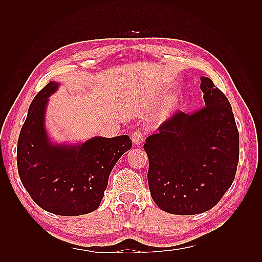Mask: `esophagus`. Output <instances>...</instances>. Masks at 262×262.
<instances>
[{"label":"esophagus","instance_id":"1","mask_svg":"<svg viewBox=\"0 0 262 262\" xmlns=\"http://www.w3.org/2000/svg\"><path fill=\"white\" fill-rule=\"evenodd\" d=\"M144 137H145V133L141 129H137L132 134V141L135 145H140V144L144 141Z\"/></svg>","mask_w":262,"mask_h":262}]
</instances>
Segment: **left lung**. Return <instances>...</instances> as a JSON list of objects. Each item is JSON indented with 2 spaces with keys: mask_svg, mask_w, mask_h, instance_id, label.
Segmentation results:
<instances>
[{
  "mask_svg": "<svg viewBox=\"0 0 262 262\" xmlns=\"http://www.w3.org/2000/svg\"><path fill=\"white\" fill-rule=\"evenodd\" d=\"M200 80L205 107L190 114L178 111L144 144L151 196L170 214L211 209L236 173L240 136L232 107L213 81Z\"/></svg>",
  "mask_w": 262,
  "mask_h": 262,
  "instance_id": "1",
  "label": "left lung"
}]
</instances>
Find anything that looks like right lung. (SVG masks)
<instances>
[{"mask_svg":"<svg viewBox=\"0 0 262 262\" xmlns=\"http://www.w3.org/2000/svg\"><path fill=\"white\" fill-rule=\"evenodd\" d=\"M57 88L51 81L30 103L18 138L16 163L22 185L39 207L79 216L99 207L111 170L133 144L127 135L97 136L79 145L53 144L45 129V111Z\"/></svg>","mask_w":262,"mask_h":262,"instance_id":"obj_1","label":"right lung"}]
</instances>
